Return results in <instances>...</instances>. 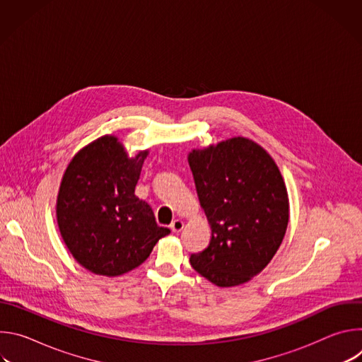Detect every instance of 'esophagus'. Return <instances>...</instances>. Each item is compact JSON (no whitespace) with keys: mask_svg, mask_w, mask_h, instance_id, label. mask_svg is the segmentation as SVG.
<instances>
[{"mask_svg":"<svg viewBox=\"0 0 362 362\" xmlns=\"http://www.w3.org/2000/svg\"><path fill=\"white\" fill-rule=\"evenodd\" d=\"M183 226H185V223H183V221H180V219H175V221L170 223V229H172V232H175V233L180 232V230L183 229Z\"/></svg>","mask_w":362,"mask_h":362,"instance_id":"esophagus-1","label":"esophagus"}]
</instances>
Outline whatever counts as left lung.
I'll use <instances>...</instances> for the list:
<instances>
[{"instance_id":"obj_1","label":"left lung","mask_w":362,"mask_h":362,"mask_svg":"<svg viewBox=\"0 0 362 362\" xmlns=\"http://www.w3.org/2000/svg\"><path fill=\"white\" fill-rule=\"evenodd\" d=\"M200 206L212 229L209 246L190 265L218 286H236L274 257L289 219L288 193L269 154L233 137L189 154Z\"/></svg>"}]
</instances>
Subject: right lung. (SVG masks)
I'll list each match as a JSON object with an SVG mask.
<instances>
[{
    "mask_svg": "<svg viewBox=\"0 0 362 362\" xmlns=\"http://www.w3.org/2000/svg\"><path fill=\"white\" fill-rule=\"evenodd\" d=\"M147 150L129 159L115 136L81 148L57 197L60 233L74 259L97 275L117 276L141 265L170 229L134 194Z\"/></svg>",
    "mask_w": 362,
    "mask_h": 362,
    "instance_id": "1",
    "label": "right lung"
}]
</instances>
